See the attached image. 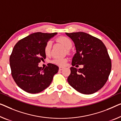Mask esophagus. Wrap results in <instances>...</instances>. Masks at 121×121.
<instances>
[{
	"mask_svg": "<svg viewBox=\"0 0 121 121\" xmlns=\"http://www.w3.org/2000/svg\"><path fill=\"white\" fill-rule=\"evenodd\" d=\"M64 67H62V66L59 67V70H60V71H61V70H62L63 69H64Z\"/></svg>",
	"mask_w": 121,
	"mask_h": 121,
	"instance_id": "obj_1",
	"label": "esophagus"
}]
</instances>
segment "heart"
Returning <instances> with one entry per match:
<instances>
[{"label":"heart","instance_id":"obj_1","mask_svg":"<svg viewBox=\"0 0 121 121\" xmlns=\"http://www.w3.org/2000/svg\"><path fill=\"white\" fill-rule=\"evenodd\" d=\"M59 42L62 43L64 45V46L67 49L69 50L72 47V42L69 38L66 37H61L58 39ZM52 47V43L51 42H48L45 45L44 48V53L46 55H49L50 53ZM66 62V59H60V58H56L54 60V62L55 63L59 65L62 66L65 64Z\"/></svg>","mask_w":121,"mask_h":121}]
</instances>
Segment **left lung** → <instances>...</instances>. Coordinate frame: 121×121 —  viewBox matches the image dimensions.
Here are the masks:
<instances>
[{
	"mask_svg": "<svg viewBox=\"0 0 121 121\" xmlns=\"http://www.w3.org/2000/svg\"><path fill=\"white\" fill-rule=\"evenodd\" d=\"M66 34L73 41L76 49L67 78L68 83L82 94L96 92L103 87L111 72V59L107 48L100 39L85 32ZM76 64L84 67L77 69L73 67Z\"/></svg>",
	"mask_w": 121,
	"mask_h": 121,
	"instance_id": "1",
	"label": "left lung"
}]
</instances>
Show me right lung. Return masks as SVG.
I'll list each match as a JSON object with an SVG mask.
<instances>
[{
    "label": "right lung",
    "mask_w": 121,
    "mask_h": 121,
    "mask_svg": "<svg viewBox=\"0 0 121 121\" xmlns=\"http://www.w3.org/2000/svg\"><path fill=\"white\" fill-rule=\"evenodd\" d=\"M56 34L35 32L14 46L10 57L11 74L17 85L26 92L37 93L43 91L58 72L59 67L52 64L42 69L39 67V63L46 57L45 45Z\"/></svg>",
    "instance_id": "add662e5"
}]
</instances>
